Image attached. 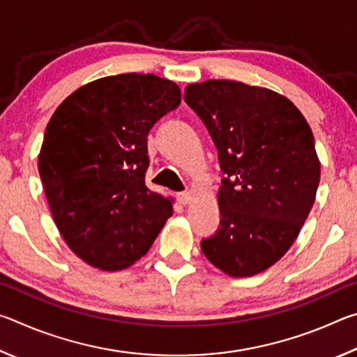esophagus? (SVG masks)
Listing matches in <instances>:
<instances>
[{
	"label": "esophagus",
	"instance_id": "1",
	"mask_svg": "<svg viewBox=\"0 0 357 357\" xmlns=\"http://www.w3.org/2000/svg\"><path fill=\"white\" fill-rule=\"evenodd\" d=\"M178 200L181 204H189L192 200V192H181L178 193Z\"/></svg>",
	"mask_w": 357,
	"mask_h": 357
}]
</instances>
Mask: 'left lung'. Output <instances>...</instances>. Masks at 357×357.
<instances>
[{"mask_svg": "<svg viewBox=\"0 0 357 357\" xmlns=\"http://www.w3.org/2000/svg\"><path fill=\"white\" fill-rule=\"evenodd\" d=\"M184 99L206 126L223 173L220 228L202 241L204 257L231 277L263 273L288 252L315 203L310 126L285 96L241 82L187 84Z\"/></svg>", "mask_w": 357, "mask_h": 357, "instance_id": "1", "label": "left lung"}]
</instances>
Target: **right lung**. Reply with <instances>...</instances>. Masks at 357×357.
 Listing matches in <instances>:
<instances>
[{"mask_svg":"<svg viewBox=\"0 0 357 357\" xmlns=\"http://www.w3.org/2000/svg\"><path fill=\"white\" fill-rule=\"evenodd\" d=\"M181 104L176 83L119 74L84 84L45 129L39 174L53 220L70 250L104 271L134 264L173 214L144 184L148 134Z\"/></svg>","mask_w":357,"mask_h":357,"instance_id":"right-lung-1","label":"right lung"}]
</instances>
